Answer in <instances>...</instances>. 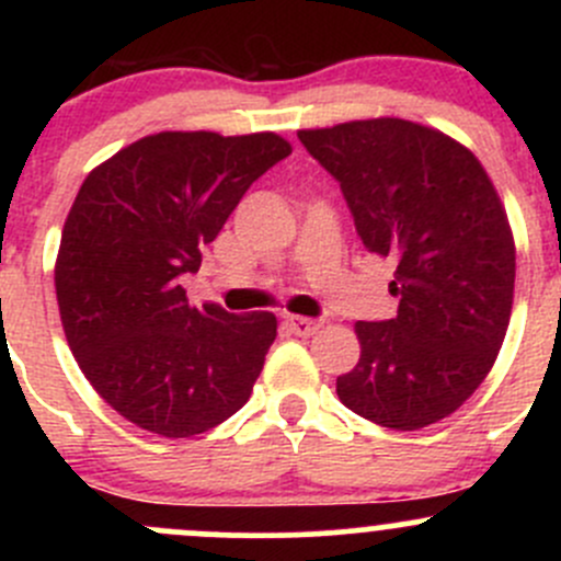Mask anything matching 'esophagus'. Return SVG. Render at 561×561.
I'll use <instances>...</instances> for the list:
<instances>
[{
    "label": "esophagus",
    "instance_id": "34e87169",
    "mask_svg": "<svg viewBox=\"0 0 561 561\" xmlns=\"http://www.w3.org/2000/svg\"><path fill=\"white\" fill-rule=\"evenodd\" d=\"M285 325L290 328V333H296V336H312V333L320 331L322 322L320 320H312V317L287 314L285 317Z\"/></svg>",
    "mask_w": 561,
    "mask_h": 561
}]
</instances>
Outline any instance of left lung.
<instances>
[{
  "label": "left lung",
  "instance_id": "left-lung-1",
  "mask_svg": "<svg viewBox=\"0 0 561 561\" xmlns=\"http://www.w3.org/2000/svg\"><path fill=\"white\" fill-rule=\"evenodd\" d=\"M339 181L360 241L396 260L393 320L355 322L360 358L336 380L344 407L415 432L456 412L494 366L516 285L505 206L450 135L380 116L298 129Z\"/></svg>",
  "mask_w": 561,
  "mask_h": 561
}]
</instances>
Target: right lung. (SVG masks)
I'll list each match as a JSON object with an SVG mask.
<instances>
[{
	"instance_id": "obj_1",
	"label": "right lung",
	"mask_w": 561,
	"mask_h": 561,
	"mask_svg": "<svg viewBox=\"0 0 561 561\" xmlns=\"http://www.w3.org/2000/svg\"><path fill=\"white\" fill-rule=\"evenodd\" d=\"M290 151L276 133H157L78 190L54 268L61 325L92 388L135 426L195 437L247 404L276 317L192 307L179 276Z\"/></svg>"
}]
</instances>
